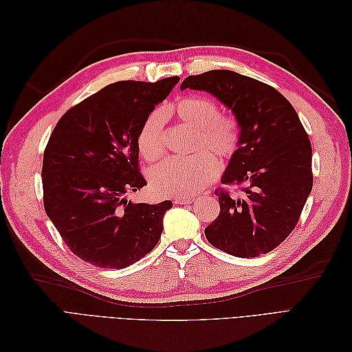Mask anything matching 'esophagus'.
<instances>
[{
    "label": "esophagus",
    "mask_w": 352,
    "mask_h": 352,
    "mask_svg": "<svg viewBox=\"0 0 352 352\" xmlns=\"http://www.w3.org/2000/svg\"><path fill=\"white\" fill-rule=\"evenodd\" d=\"M192 199L194 198H175L173 199V204H190V202H192Z\"/></svg>",
    "instance_id": "34e87169"
}]
</instances>
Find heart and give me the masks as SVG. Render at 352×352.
<instances>
[{"mask_svg": "<svg viewBox=\"0 0 352 352\" xmlns=\"http://www.w3.org/2000/svg\"><path fill=\"white\" fill-rule=\"evenodd\" d=\"M167 114H175L186 126L197 131L194 150L201 148L228 160L236 153L241 142V124L233 114L219 113L214 100L190 95L177 100ZM138 150L146 162L154 163L166 154L164 113L155 110L146 117L138 133ZM219 163L208 151H199L189 158H172L157 166L150 182L155 194L163 197H192L216 179Z\"/></svg>", "mask_w": 352, "mask_h": 352, "instance_id": "1", "label": "heart"}]
</instances>
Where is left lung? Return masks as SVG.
<instances>
[{"instance_id": "left-lung-1", "label": "left lung", "mask_w": 352, "mask_h": 352, "mask_svg": "<svg viewBox=\"0 0 352 352\" xmlns=\"http://www.w3.org/2000/svg\"><path fill=\"white\" fill-rule=\"evenodd\" d=\"M207 91L241 124V142L216 189L220 212L208 242L241 258L267 254L295 229L313 188L311 142L292 104L270 85L230 70L188 76L180 89Z\"/></svg>"}]
</instances>
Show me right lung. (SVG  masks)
Returning a JSON list of instances; mask_svg holds the SVG:
<instances>
[{
    "label": "right lung",
    "mask_w": 352,
    "mask_h": 352,
    "mask_svg": "<svg viewBox=\"0 0 352 352\" xmlns=\"http://www.w3.org/2000/svg\"><path fill=\"white\" fill-rule=\"evenodd\" d=\"M179 76L120 80L73 105L52 131L42 163L47 216L69 250L104 269H124L151 252L172 201H127L146 185L138 133Z\"/></svg>",
    "instance_id": "1"
}]
</instances>
